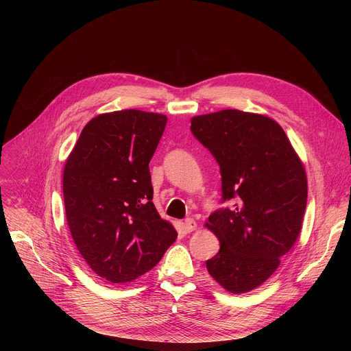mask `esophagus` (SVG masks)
I'll return each instance as SVG.
<instances>
[{
    "mask_svg": "<svg viewBox=\"0 0 351 351\" xmlns=\"http://www.w3.org/2000/svg\"><path fill=\"white\" fill-rule=\"evenodd\" d=\"M182 226H183V230H185V233H191L196 229V222L192 217H186L185 220H183Z\"/></svg>",
    "mask_w": 351,
    "mask_h": 351,
    "instance_id": "esophagus-1",
    "label": "esophagus"
}]
</instances>
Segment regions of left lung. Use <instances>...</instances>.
<instances>
[{"label":"left lung","instance_id":"left-lung-1","mask_svg":"<svg viewBox=\"0 0 351 351\" xmlns=\"http://www.w3.org/2000/svg\"><path fill=\"white\" fill-rule=\"evenodd\" d=\"M193 136L216 159L222 204L206 225L219 252L206 262L212 278L232 293L265 283L296 242L307 202V179L282 126L237 109L195 117Z\"/></svg>","mask_w":351,"mask_h":351}]
</instances>
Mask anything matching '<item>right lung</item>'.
<instances>
[{
  "label": "right lung",
  "mask_w": 351,
  "mask_h": 351,
  "mask_svg": "<svg viewBox=\"0 0 351 351\" xmlns=\"http://www.w3.org/2000/svg\"><path fill=\"white\" fill-rule=\"evenodd\" d=\"M166 117L125 109L90 119L66 159L64 204L80 253L99 278L132 282L178 237L152 202L149 162Z\"/></svg>",
  "instance_id": "obj_1"
}]
</instances>
